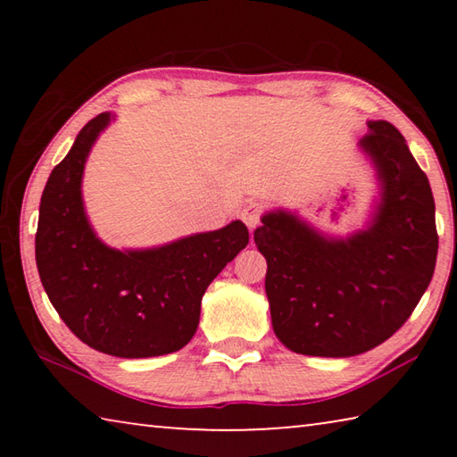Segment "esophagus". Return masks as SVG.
I'll list each match as a JSON object with an SVG mask.
<instances>
[{"instance_id":"1","label":"esophagus","mask_w":457,"mask_h":457,"mask_svg":"<svg viewBox=\"0 0 457 457\" xmlns=\"http://www.w3.org/2000/svg\"><path fill=\"white\" fill-rule=\"evenodd\" d=\"M262 212H264V205H262L260 201H250V204H247L242 210V213H239V218H242V221L247 228L253 229L260 223Z\"/></svg>"}]
</instances>
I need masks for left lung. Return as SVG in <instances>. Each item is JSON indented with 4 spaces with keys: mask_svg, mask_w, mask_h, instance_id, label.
Segmentation results:
<instances>
[{
    "mask_svg": "<svg viewBox=\"0 0 457 457\" xmlns=\"http://www.w3.org/2000/svg\"><path fill=\"white\" fill-rule=\"evenodd\" d=\"M359 146L381 185L367 229L324 237L278 210L253 231L268 262L272 327L294 353L354 357L375 349L403 327L436 270V204L403 135L370 120Z\"/></svg>",
    "mask_w": 457,
    "mask_h": 457,
    "instance_id": "8db88e82",
    "label": "left lung"
}]
</instances>
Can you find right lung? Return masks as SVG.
Listing matches in <instances>:
<instances>
[{
	"label": "right lung",
	"mask_w": 457,
	"mask_h": 457,
	"mask_svg": "<svg viewBox=\"0 0 457 457\" xmlns=\"http://www.w3.org/2000/svg\"><path fill=\"white\" fill-rule=\"evenodd\" d=\"M111 114L84 125L46 183L36 264L52 306L82 343L120 359L159 357L195 335L201 298L250 242L242 221L151 250H114L92 231L82 173Z\"/></svg>",
	"instance_id": "add662e5"
}]
</instances>
